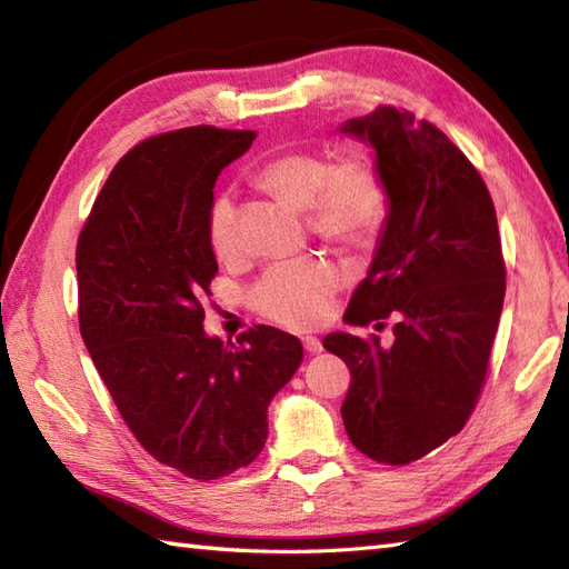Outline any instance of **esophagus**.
Listing matches in <instances>:
<instances>
[{
    "instance_id": "1",
    "label": "esophagus",
    "mask_w": 569,
    "mask_h": 569,
    "mask_svg": "<svg viewBox=\"0 0 569 569\" xmlns=\"http://www.w3.org/2000/svg\"><path fill=\"white\" fill-rule=\"evenodd\" d=\"M303 347H306V352H310V355L322 352V342L318 340V337H303Z\"/></svg>"
}]
</instances>
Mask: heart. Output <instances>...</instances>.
<instances>
[{"mask_svg": "<svg viewBox=\"0 0 569 569\" xmlns=\"http://www.w3.org/2000/svg\"><path fill=\"white\" fill-rule=\"evenodd\" d=\"M259 183L276 198L308 212V224L318 237L337 244H365L383 222L386 190L379 173L367 161L332 159L312 151L283 153L266 163ZM208 241L217 259H232L239 251L237 204L229 190H220L208 208ZM342 283V273L325 259H296L273 263L251 286V306L261 316L288 328H312L330 310V300Z\"/></svg>", "mask_w": 569, "mask_h": 569, "instance_id": "1", "label": "heart"}]
</instances>
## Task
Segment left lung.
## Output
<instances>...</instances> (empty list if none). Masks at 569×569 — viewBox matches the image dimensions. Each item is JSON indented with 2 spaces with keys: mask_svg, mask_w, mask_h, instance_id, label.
<instances>
[{
  "mask_svg": "<svg viewBox=\"0 0 569 569\" xmlns=\"http://www.w3.org/2000/svg\"><path fill=\"white\" fill-rule=\"evenodd\" d=\"M340 131L373 149L389 198L345 320L391 318L393 345L332 332L322 347L352 373L349 440L377 462L408 465L465 428L485 386L506 293L497 210L477 168L430 122L379 107Z\"/></svg>",
  "mask_w": 569,
  "mask_h": 569,
  "instance_id": "obj_1",
  "label": "left lung"
}]
</instances>
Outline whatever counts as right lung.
I'll return each mask as SVG.
<instances>
[{
	"instance_id": "add662e5",
	"label": "right lung",
	"mask_w": 569,
	"mask_h": 569,
	"mask_svg": "<svg viewBox=\"0 0 569 569\" xmlns=\"http://www.w3.org/2000/svg\"><path fill=\"white\" fill-rule=\"evenodd\" d=\"M253 139L188 127L141 141L107 178L76 251L80 335L107 391L143 450L200 481L259 457L271 398L303 361L298 337L269 325L227 345L202 328L212 188Z\"/></svg>"
}]
</instances>
